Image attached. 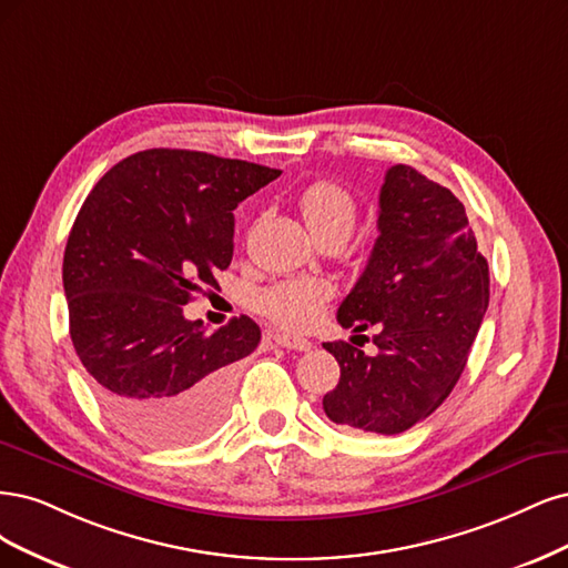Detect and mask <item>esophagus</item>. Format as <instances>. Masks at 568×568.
I'll list each match as a JSON object with an SVG mask.
<instances>
[{"label":"esophagus","mask_w":568,"mask_h":568,"mask_svg":"<svg viewBox=\"0 0 568 568\" xmlns=\"http://www.w3.org/2000/svg\"><path fill=\"white\" fill-rule=\"evenodd\" d=\"M273 339H276L278 346H285V349H295V352H308L311 349V342L304 339V337H297V335L278 333V335H273Z\"/></svg>","instance_id":"1"}]
</instances>
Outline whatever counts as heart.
Returning a JSON list of instances; mask_svg holds the SVG:
<instances>
[{"label":"heart","instance_id":"heart-1","mask_svg":"<svg viewBox=\"0 0 568 568\" xmlns=\"http://www.w3.org/2000/svg\"><path fill=\"white\" fill-rule=\"evenodd\" d=\"M297 205L308 231L318 241L331 235L344 237L346 241L356 224V200L344 186L335 184V181L318 179L314 184H308L306 189H302ZM331 297V283L318 278H297L283 281L266 290L260 300V306L273 323L285 327V331H306V327L318 321Z\"/></svg>","mask_w":568,"mask_h":568}]
</instances>
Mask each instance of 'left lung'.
I'll return each mask as SVG.
<instances>
[{
  "mask_svg": "<svg viewBox=\"0 0 568 568\" xmlns=\"http://www.w3.org/2000/svg\"><path fill=\"white\" fill-rule=\"evenodd\" d=\"M377 231L337 311L354 333L377 327V354L323 344L339 363L323 410L344 429L392 436L423 423L460 379L488 308V262L460 200L408 164L384 176Z\"/></svg>",
  "mask_w": 568,
  "mask_h": 568,
  "instance_id": "8db88e82",
  "label": "left lung"
}]
</instances>
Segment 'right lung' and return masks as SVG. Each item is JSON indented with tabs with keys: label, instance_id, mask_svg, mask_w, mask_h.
<instances>
[{
	"label": "right lung",
	"instance_id": "obj_1",
	"mask_svg": "<svg viewBox=\"0 0 568 568\" xmlns=\"http://www.w3.org/2000/svg\"><path fill=\"white\" fill-rule=\"evenodd\" d=\"M281 170L200 151L118 162L72 224L63 287L72 346L113 423L145 446H186L229 410L235 363L262 339L247 316L207 333L184 318L233 260V210Z\"/></svg>",
	"mask_w": 568,
	"mask_h": 568
}]
</instances>
